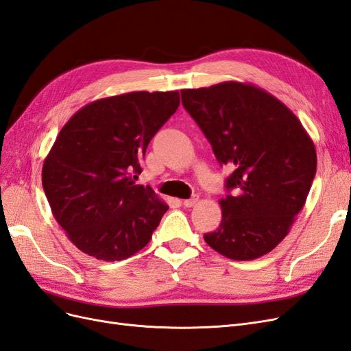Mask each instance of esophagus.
Here are the masks:
<instances>
[{
    "label": "esophagus",
    "instance_id": "esophagus-1",
    "mask_svg": "<svg viewBox=\"0 0 351 351\" xmlns=\"http://www.w3.org/2000/svg\"><path fill=\"white\" fill-rule=\"evenodd\" d=\"M197 204H199V196H193V197L186 199V200L183 202V205H184L186 208H193V206H196Z\"/></svg>",
    "mask_w": 351,
    "mask_h": 351
}]
</instances>
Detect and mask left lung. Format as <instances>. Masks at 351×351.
Returning <instances> with one entry per match:
<instances>
[{
	"mask_svg": "<svg viewBox=\"0 0 351 351\" xmlns=\"http://www.w3.org/2000/svg\"><path fill=\"white\" fill-rule=\"evenodd\" d=\"M182 102L232 173L219 227L205 241L228 259L252 261L289 234L316 174V149L300 120L271 93L224 82L183 89Z\"/></svg>",
	"mask_w": 351,
	"mask_h": 351,
	"instance_id": "8db88e82",
	"label": "left lung"
}]
</instances>
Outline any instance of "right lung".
<instances>
[{
  "mask_svg": "<svg viewBox=\"0 0 351 351\" xmlns=\"http://www.w3.org/2000/svg\"><path fill=\"white\" fill-rule=\"evenodd\" d=\"M178 105V90L117 95L84 105L58 133L42 186L52 215L83 253L123 261L149 243L168 205L133 178Z\"/></svg>",
  "mask_w": 351,
  "mask_h": 351,
  "instance_id": "right-lung-1",
  "label": "right lung"
}]
</instances>
